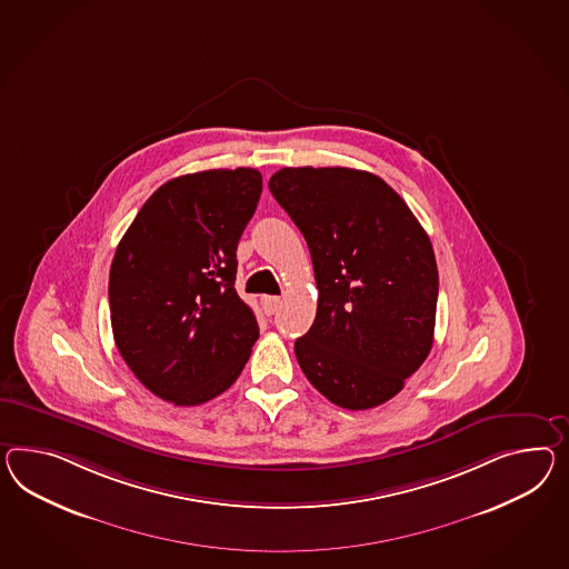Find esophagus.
<instances>
[{
  "label": "esophagus",
  "instance_id": "1",
  "mask_svg": "<svg viewBox=\"0 0 569 569\" xmlns=\"http://www.w3.org/2000/svg\"><path fill=\"white\" fill-rule=\"evenodd\" d=\"M260 303H262L263 313H266V316H274L278 306H280V297H262Z\"/></svg>",
  "mask_w": 569,
  "mask_h": 569
}]
</instances>
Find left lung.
I'll list each match as a JSON object with an SVG mask.
<instances>
[{
  "label": "left lung",
  "instance_id": "8db88e82",
  "mask_svg": "<svg viewBox=\"0 0 569 569\" xmlns=\"http://www.w3.org/2000/svg\"><path fill=\"white\" fill-rule=\"evenodd\" d=\"M268 188L311 253L318 311L295 355L330 402L365 410L405 388L433 347L438 263L405 200L347 167H284Z\"/></svg>",
  "mask_w": 569,
  "mask_h": 569
}]
</instances>
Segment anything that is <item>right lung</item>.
<instances>
[{
	"instance_id": "right-lung-1",
	"label": "right lung",
	"mask_w": 569,
	"mask_h": 569,
	"mask_svg": "<svg viewBox=\"0 0 569 569\" xmlns=\"http://www.w3.org/2000/svg\"><path fill=\"white\" fill-rule=\"evenodd\" d=\"M256 169L167 181L117 246L109 307L117 349L150 392L198 407L229 390L260 336L234 291L237 243L256 212Z\"/></svg>"
}]
</instances>
